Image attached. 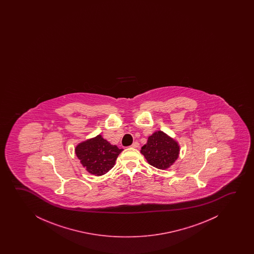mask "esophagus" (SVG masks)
<instances>
[{"mask_svg":"<svg viewBox=\"0 0 254 254\" xmlns=\"http://www.w3.org/2000/svg\"><path fill=\"white\" fill-rule=\"evenodd\" d=\"M139 144L138 141H134V142L132 143V145H131V147H134V148H137V147H139Z\"/></svg>","mask_w":254,"mask_h":254,"instance_id":"esophagus-1","label":"esophagus"}]
</instances>
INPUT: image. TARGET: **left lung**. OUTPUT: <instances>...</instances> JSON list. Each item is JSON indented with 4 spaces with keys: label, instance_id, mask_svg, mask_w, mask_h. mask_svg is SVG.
Returning a JSON list of instances; mask_svg holds the SVG:
<instances>
[{
    "label": "left lung",
    "instance_id": "left-lung-1",
    "mask_svg": "<svg viewBox=\"0 0 254 254\" xmlns=\"http://www.w3.org/2000/svg\"><path fill=\"white\" fill-rule=\"evenodd\" d=\"M140 153L151 166L167 169L177 160L180 146L165 132L158 131L148 137L147 143L141 147Z\"/></svg>",
    "mask_w": 254,
    "mask_h": 254
}]
</instances>
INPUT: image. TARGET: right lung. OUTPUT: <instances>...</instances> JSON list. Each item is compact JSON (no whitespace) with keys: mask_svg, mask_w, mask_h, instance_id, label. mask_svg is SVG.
<instances>
[{"mask_svg":"<svg viewBox=\"0 0 254 254\" xmlns=\"http://www.w3.org/2000/svg\"><path fill=\"white\" fill-rule=\"evenodd\" d=\"M122 150L98 135L80 143L75 153L88 173L101 176L112 169Z\"/></svg>","mask_w":254,"mask_h":254,"instance_id":"1","label":"right lung"}]
</instances>
